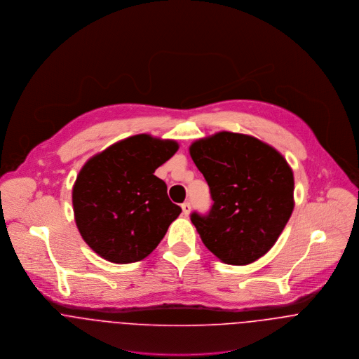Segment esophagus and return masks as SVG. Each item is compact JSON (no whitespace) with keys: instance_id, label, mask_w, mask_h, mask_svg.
<instances>
[{"instance_id":"34e87169","label":"esophagus","mask_w":359,"mask_h":359,"mask_svg":"<svg viewBox=\"0 0 359 359\" xmlns=\"http://www.w3.org/2000/svg\"><path fill=\"white\" fill-rule=\"evenodd\" d=\"M182 209H183V215H184V216H189L190 212H191V205H190V202L182 203Z\"/></svg>"}]
</instances>
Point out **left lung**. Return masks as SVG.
<instances>
[{
    "label": "left lung",
    "mask_w": 359,
    "mask_h": 359,
    "mask_svg": "<svg viewBox=\"0 0 359 359\" xmlns=\"http://www.w3.org/2000/svg\"><path fill=\"white\" fill-rule=\"evenodd\" d=\"M190 156L209 184L208 216L191 215L203 245L223 263L246 266L277 242L294 208V177L269 143L222 130L198 139Z\"/></svg>",
    "instance_id": "8db88e82"
}]
</instances>
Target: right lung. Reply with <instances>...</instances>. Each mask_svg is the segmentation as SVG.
<instances>
[{
	"instance_id": "obj_1",
	"label": "right lung",
	"mask_w": 359,
	"mask_h": 359,
	"mask_svg": "<svg viewBox=\"0 0 359 359\" xmlns=\"http://www.w3.org/2000/svg\"><path fill=\"white\" fill-rule=\"evenodd\" d=\"M179 150L173 139L129 136L83 163L73 186L74 220L86 245L107 262L147 257L182 209L156 169Z\"/></svg>"
}]
</instances>
